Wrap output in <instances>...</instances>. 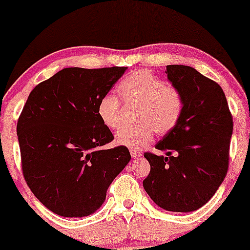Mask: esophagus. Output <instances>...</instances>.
I'll return each mask as SVG.
<instances>
[{"instance_id":"esophagus-1","label":"esophagus","mask_w":250,"mask_h":250,"mask_svg":"<svg viewBox=\"0 0 250 250\" xmlns=\"http://www.w3.org/2000/svg\"><path fill=\"white\" fill-rule=\"evenodd\" d=\"M131 156L133 158H139V157L142 156V153L139 150H131Z\"/></svg>"}]
</instances>
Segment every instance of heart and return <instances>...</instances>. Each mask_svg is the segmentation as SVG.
I'll use <instances>...</instances> for the list:
<instances>
[{
	"label": "heart",
	"mask_w": 250,
	"mask_h": 250,
	"mask_svg": "<svg viewBox=\"0 0 250 250\" xmlns=\"http://www.w3.org/2000/svg\"><path fill=\"white\" fill-rule=\"evenodd\" d=\"M122 100L138 104L136 126H123L115 134L116 143L132 150L141 149L151 141L155 132L169 133L179 124L183 114V95L149 70H135L118 85ZM98 116L105 127L114 129L121 124L122 101L114 94H105L98 104Z\"/></svg>",
	"instance_id": "b5f03b06"
}]
</instances>
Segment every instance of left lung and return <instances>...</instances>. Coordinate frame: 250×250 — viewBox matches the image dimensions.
<instances>
[{
	"label": "left lung",
	"instance_id": "left-lung-1",
	"mask_svg": "<svg viewBox=\"0 0 250 250\" xmlns=\"http://www.w3.org/2000/svg\"><path fill=\"white\" fill-rule=\"evenodd\" d=\"M166 69L183 95V114L156 145L166 157L145 152L150 173L143 188L163 209L188 213L210 200L227 176L233 118L216 82L189 66Z\"/></svg>",
	"mask_w": 250,
	"mask_h": 250
}]
</instances>
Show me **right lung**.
I'll list each match as a JSON object with an SVG mask.
<instances>
[{
	"mask_svg": "<svg viewBox=\"0 0 250 250\" xmlns=\"http://www.w3.org/2000/svg\"><path fill=\"white\" fill-rule=\"evenodd\" d=\"M127 67H71L34 87L17 124L25 181L53 213L83 217L101 207L131 160L126 146L102 149L114 135L98 104Z\"/></svg>",
	"mask_w": 250,
	"mask_h": 250,
	"instance_id": "add662e5",
	"label": "right lung"
}]
</instances>
